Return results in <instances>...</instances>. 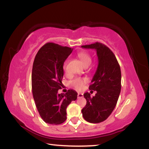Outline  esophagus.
I'll return each instance as SVG.
<instances>
[{
	"instance_id": "1",
	"label": "esophagus",
	"mask_w": 149,
	"mask_h": 149,
	"mask_svg": "<svg viewBox=\"0 0 149 149\" xmlns=\"http://www.w3.org/2000/svg\"><path fill=\"white\" fill-rule=\"evenodd\" d=\"M83 96V93H78V95H77V97H82Z\"/></svg>"
}]
</instances>
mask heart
<instances>
[{
	"label": "heart",
	"instance_id": "heart-1",
	"mask_svg": "<svg viewBox=\"0 0 149 149\" xmlns=\"http://www.w3.org/2000/svg\"><path fill=\"white\" fill-rule=\"evenodd\" d=\"M77 57L80 60V61L82 62V64L84 65L85 67H87L89 66L91 62V58L88 53L86 52H80L77 54ZM67 64H68V61L66 60L64 62L63 64V68L65 72H66V68ZM88 80L87 78H81V77H77L73 79L72 81H70V84L72 87H74V89H77V90H81L83 88L84 85L86 83Z\"/></svg>",
	"mask_w": 149,
	"mask_h": 149
}]
</instances>
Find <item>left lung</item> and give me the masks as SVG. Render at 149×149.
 Masks as SVG:
<instances>
[{
  "label": "left lung",
  "instance_id": "left-lung-1",
  "mask_svg": "<svg viewBox=\"0 0 149 149\" xmlns=\"http://www.w3.org/2000/svg\"><path fill=\"white\" fill-rule=\"evenodd\" d=\"M81 47L95 49L98 58V66L89 87L97 92L92 97L88 92L83 94L87 104L81 111L85 120L98 123L109 117L117 104L121 88V68L115 54L105 45L96 42Z\"/></svg>",
  "mask_w": 149,
  "mask_h": 149
}]
</instances>
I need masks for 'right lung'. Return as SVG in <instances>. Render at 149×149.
I'll return each instance as SVG.
<instances>
[{"mask_svg":"<svg viewBox=\"0 0 149 149\" xmlns=\"http://www.w3.org/2000/svg\"><path fill=\"white\" fill-rule=\"evenodd\" d=\"M73 49L47 42L38 50L33 62L32 90L36 107L47 123L59 125L66 121V108L77 98V93L69 89L59 94L62 87L63 64Z\"/></svg>","mask_w":149,"mask_h":149,"instance_id":"1","label":"right lung"}]
</instances>
